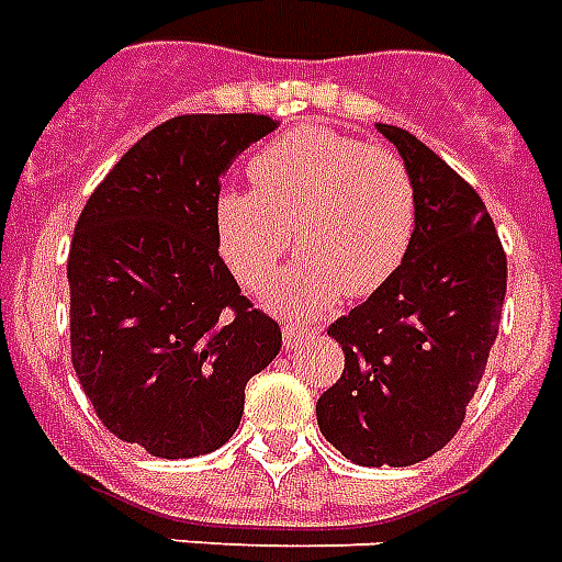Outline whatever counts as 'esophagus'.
Wrapping results in <instances>:
<instances>
[{"mask_svg":"<svg viewBox=\"0 0 562 562\" xmlns=\"http://www.w3.org/2000/svg\"><path fill=\"white\" fill-rule=\"evenodd\" d=\"M316 335V328H307V326H293V323H286L284 326V346L286 349H293V346H302L305 340Z\"/></svg>","mask_w":562,"mask_h":562,"instance_id":"esophagus-1","label":"esophagus"}]
</instances>
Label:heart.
Instances as JSON below:
<instances>
[{
	"instance_id": "heart-1",
	"label": "heart",
	"mask_w": 562,
	"mask_h": 562,
	"mask_svg": "<svg viewBox=\"0 0 562 562\" xmlns=\"http://www.w3.org/2000/svg\"><path fill=\"white\" fill-rule=\"evenodd\" d=\"M257 189L216 198V239L239 284L263 286L293 243L305 255L266 290L281 314H319L396 276L417 234V186L391 147L302 126L251 159Z\"/></svg>"
}]
</instances>
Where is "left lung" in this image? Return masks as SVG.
I'll use <instances>...</instances> for the list:
<instances>
[{
	"label": "left lung",
	"instance_id": "1",
	"mask_svg": "<svg viewBox=\"0 0 562 562\" xmlns=\"http://www.w3.org/2000/svg\"><path fill=\"white\" fill-rule=\"evenodd\" d=\"M417 186V234L385 286L328 326L344 373L316 403L356 465L406 468L457 436L495 346L506 255L474 186L424 142L379 124Z\"/></svg>",
	"mask_w": 562,
	"mask_h": 562
}]
</instances>
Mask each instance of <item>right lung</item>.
I'll return each instance as SVG.
<instances>
[{"instance_id": "obj_1", "label": "right lung", "mask_w": 562, "mask_h": 562, "mask_svg": "<svg viewBox=\"0 0 562 562\" xmlns=\"http://www.w3.org/2000/svg\"><path fill=\"white\" fill-rule=\"evenodd\" d=\"M276 121L180 115L154 126L79 213L70 356L103 426L159 459L218 450L281 326L243 296L216 239L222 175Z\"/></svg>"}]
</instances>
